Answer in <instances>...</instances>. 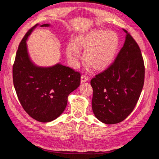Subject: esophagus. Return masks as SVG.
<instances>
[{"label": "esophagus", "mask_w": 159, "mask_h": 159, "mask_svg": "<svg viewBox=\"0 0 159 159\" xmlns=\"http://www.w3.org/2000/svg\"><path fill=\"white\" fill-rule=\"evenodd\" d=\"M88 80V77L85 75H82L81 77V82L84 83L85 81H87Z\"/></svg>", "instance_id": "obj_1"}]
</instances>
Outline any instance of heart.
<instances>
[{"instance_id": "b5f03b06", "label": "heart", "mask_w": 159, "mask_h": 159, "mask_svg": "<svg viewBox=\"0 0 159 159\" xmlns=\"http://www.w3.org/2000/svg\"><path fill=\"white\" fill-rule=\"evenodd\" d=\"M76 44L85 50L84 59L88 65L95 70H102L114 58L119 46V37L113 31L94 30L78 38ZM78 47L71 44L67 48L69 59L74 64H78L80 56Z\"/></svg>"}]
</instances>
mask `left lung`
Segmentation results:
<instances>
[{
    "label": "left lung",
    "mask_w": 159,
    "mask_h": 159,
    "mask_svg": "<svg viewBox=\"0 0 159 159\" xmlns=\"http://www.w3.org/2000/svg\"><path fill=\"white\" fill-rule=\"evenodd\" d=\"M126 33L125 41L113 63L91 80L92 109L105 124L123 121L133 111L142 91L145 65L139 45Z\"/></svg>",
    "instance_id": "1"
}]
</instances>
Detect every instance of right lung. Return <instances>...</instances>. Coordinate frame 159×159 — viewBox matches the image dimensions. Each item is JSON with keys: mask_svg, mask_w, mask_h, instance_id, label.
Returning <instances> with one entry per match:
<instances>
[{"mask_svg": "<svg viewBox=\"0 0 159 159\" xmlns=\"http://www.w3.org/2000/svg\"><path fill=\"white\" fill-rule=\"evenodd\" d=\"M21 40L12 68L13 84L22 107L34 119L46 123L63 113L69 94L79 87L81 74L57 64L50 68L34 64L28 54L26 40L34 28ZM44 24L41 26H49Z\"/></svg>", "mask_w": 159, "mask_h": 159, "instance_id": "right-lung-1", "label": "right lung"}]
</instances>
